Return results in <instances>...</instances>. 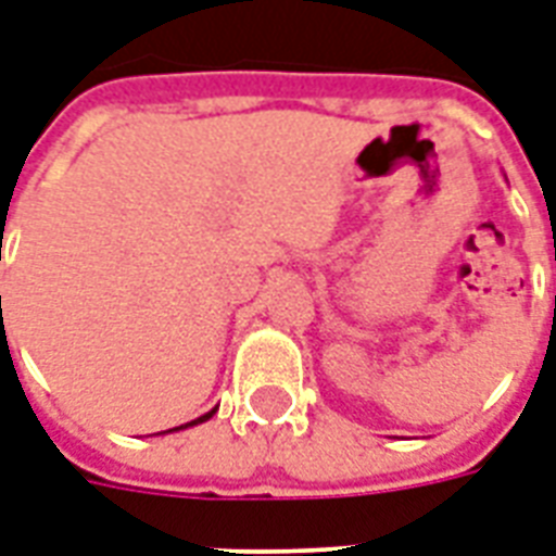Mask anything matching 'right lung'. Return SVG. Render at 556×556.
Returning <instances> with one entry per match:
<instances>
[{
	"label": "right lung",
	"instance_id": "add662e5",
	"mask_svg": "<svg viewBox=\"0 0 556 556\" xmlns=\"http://www.w3.org/2000/svg\"><path fill=\"white\" fill-rule=\"evenodd\" d=\"M2 300V296H0ZM212 414H215V408L210 410V414H203V417H198V419H192V422H186V426H177V429H168V431H180V429H189V426H198V422H206V419L212 417Z\"/></svg>",
	"mask_w": 556,
	"mask_h": 556
}]
</instances>
